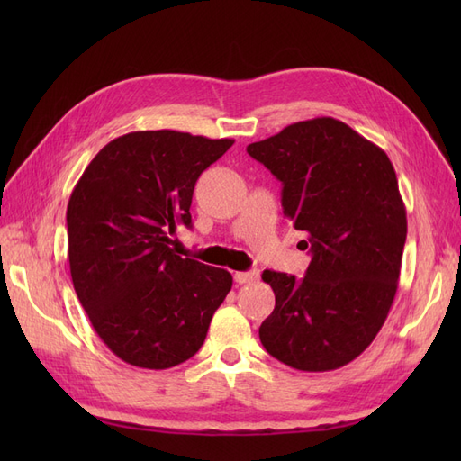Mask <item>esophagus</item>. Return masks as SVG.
Here are the masks:
<instances>
[{
	"instance_id": "1",
	"label": "esophagus",
	"mask_w": 461,
	"mask_h": 461,
	"mask_svg": "<svg viewBox=\"0 0 461 461\" xmlns=\"http://www.w3.org/2000/svg\"><path fill=\"white\" fill-rule=\"evenodd\" d=\"M259 278V271L252 269V271H239L234 273V281L239 285H248V283H256Z\"/></svg>"
}]
</instances>
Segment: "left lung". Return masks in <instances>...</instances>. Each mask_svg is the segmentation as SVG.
Listing matches in <instances>:
<instances>
[{
  "label": "left lung",
  "mask_w": 461,
  "mask_h": 461,
  "mask_svg": "<svg viewBox=\"0 0 461 461\" xmlns=\"http://www.w3.org/2000/svg\"><path fill=\"white\" fill-rule=\"evenodd\" d=\"M246 151L281 180L285 215L303 230V278L263 271L275 310L259 327L265 350L300 371L350 364L394 302L408 221L386 153L346 122H294Z\"/></svg>",
  "instance_id": "1"
}]
</instances>
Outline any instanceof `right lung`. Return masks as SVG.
I'll return each instance as SVG.
<instances>
[{
    "label": "right lung",
    "mask_w": 461,
    "mask_h": 461,
    "mask_svg": "<svg viewBox=\"0 0 461 461\" xmlns=\"http://www.w3.org/2000/svg\"><path fill=\"white\" fill-rule=\"evenodd\" d=\"M234 140L176 131L115 138L90 161L67 205L75 292L111 352L131 366L169 369L196 354L232 275L176 256L192 227L200 175Z\"/></svg>",
    "instance_id": "obj_1"
}]
</instances>
